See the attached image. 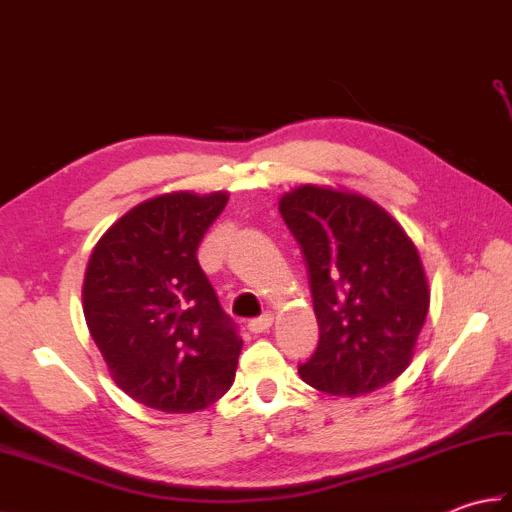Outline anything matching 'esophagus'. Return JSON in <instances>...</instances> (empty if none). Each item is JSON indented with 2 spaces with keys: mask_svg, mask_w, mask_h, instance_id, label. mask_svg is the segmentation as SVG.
<instances>
[{
  "mask_svg": "<svg viewBox=\"0 0 512 512\" xmlns=\"http://www.w3.org/2000/svg\"><path fill=\"white\" fill-rule=\"evenodd\" d=\"M270 325H273V314L266 312V314H262V317L250 319L248 321V330L253 332V334H262V332H266L270 328Z\"/></svg>",
  "mask_w": 512,
  "mask_h": 512,
  "instance_id": "esophagus-1",
  "label": "esophagus"
}]
</instances>
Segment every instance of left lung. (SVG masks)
I'll list each match as a JSON object with an SVG mask.
<instances>
[{"instance_id":"8db88e82","label":"left lung","mask_w":512,"mask_h":512,"mask_svg":"<svg viewBox=\"0 0 512 512\" xmlns=\"http://www.w3.org/2000/svg\"><path fill=\"white\" fill-rule=\"evenodd\" d=\"M306 262L319 345L299 374L332 396H361L411 363L429 312L420 255L385 209L306 184L279 202Z\"/></svg>"}]
</instances>
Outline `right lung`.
I'll list each match as a JSON object with an SVG mask.
<instances>
[{
    "mask_svg": "<svg viewBox=\"0 0 512 512\" xmlns=\"http://www.w3.org/2000/svg\"><path fill=\"white\" fill-rule=\"evenodd\" d=\"M226 200L184 191L147 200L90 257L85 321L116 385L145 407L191 413L233 385L242 336L195 255Z\"/></svg>",
    "mask_w": 512,
    "mask_h": 512,
    "instance_id": "add662e5",
    "label": "right lung"
}]
</instances>
